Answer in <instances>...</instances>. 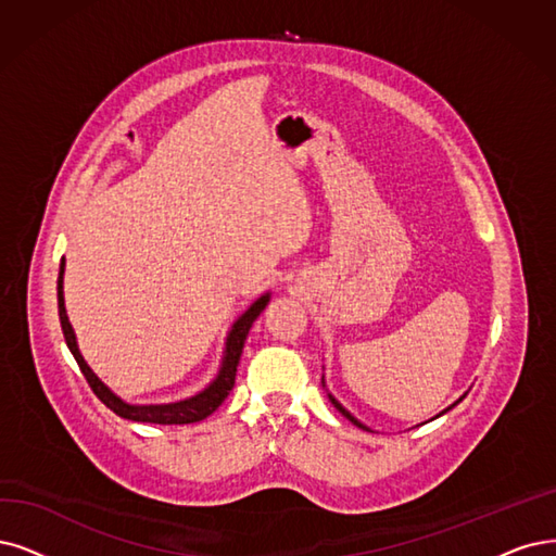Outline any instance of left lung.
Returning a JSON list of instances; mask_svg holds the SVG:
<instances>
[{"label": "left lung", "mask_w": 556, "mask_h": 556, "mask_svg": "<svg viewBox=\"0 0 556 556\" xmlns=\"http://www.w3.org/2000/svg\"><path fill=\"white\" fill-rule=\"evenodd\" d=\"M323 387H325V376H323ZM327 396H330V401H332V405H334V407H337V409H339V413H341V415H343V417H345V419H348V421H353V424H355V426H359V428H364V430H371V428H368V426H364V424H362V421H359V419H357V417H353V415H351V413H348V409H345V407H343V405H341V403H339V401H337V399H334V396H332V394H327ZM465 396H467V392H465V394H463V396H460V399H458V401H456V403H454V405H448V407H446V409H442V413H440V415H435V417H433V419H438V417H442V415H444V413H448V409H451V407H456V405H458V403H460V401H463V399H465Z\"/></svg>", "instance_id": "left-lung-1"}]
</instances>
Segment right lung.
<instances>
[{"label": "right lung", "instance_id": "1", "mask_svg": "<svg viewBox=\"0 0 556 556\" xmlns=\"http://www.w3.org/2000/svg\"><path fill=\"white\" fill-rule=\"evenodd\" d=\"M64 270H66V261L61 258L59 279H56V302H59L61 330H64V339H66L68 351L73 353V357L79 366V371L85 374L89 387L93 389V394L102 403H105L114 415H118L123 419H130V421H141V424H162V426L194 424V421H201L208 415H213L233 389L238 362H240V355H242L247 334H250V327L261 316V312L265 309L267 302H270V293H263L233 320L231 330H229V334H226V341H224V351H222V362H219V368H217V376L208 384H205L201 392H197L194 396H188V399L172 401V403H147V405H141V403H128L126 399H121L118 394H114L112 389L93 374V368L87 364V359L81 357L75 330H73V325L68 320V314H66Z\"/></svg>", "mask_w": 556, "mask_h": 556}]
</instances>
